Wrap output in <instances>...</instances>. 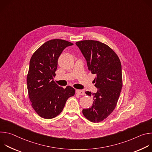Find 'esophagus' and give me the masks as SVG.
<instances>
[{"label": "esophagus", "instance_id": "esophagus-1", "mask_svg": "<svg viewBox=\"0 0 152 152\" xmlns=\"http://www.w3.org/2000/svg\"><path fill=\"white\" fill-rule=\"evenodd\" d=\"M76 93L77 94L80 95V96H83V95H84V94H85L84 91H83V90H76Z\"/></svg>", "mask_w": 152, "mask_h": 152}]
</instances>
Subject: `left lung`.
Segmentation results:
<instances>
[{"label":"left lung","mask_w":152,"mask_h":152,"mask_svg":"<svg viewBox=\"0 0 152 152\" xmlns=\"http://www.w3.org/2000/svg\"><path fill=\"white\" fill-rule=\"evenodd\" d=\"M85 57L88 70L96 74L94 80L97 88L92 106L82 110L86 118L99 123L109 116L117 105L123 86L121 64L117 55L109 46L98 41L83 40L76 42Z\"/></svg>","instance_id":"obj_1"}]
</instances>
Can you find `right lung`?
<instances>
[{"instance_id":"right-lung-1","label":"right lung","mask_w":152,"mask_h":152,"mask_svg":"<svg viewBox=\"0 0 152 152\" xmlns=\"http://www.w3.org/2000/svg\"><path fill=\"white\" fill-rule=\"evenodd\" d=\"M73 43L54 39L40 46L32 55L27 76L29 99L35 111L42 118H53L63 110L67 99L75 90L70 86L66 88L54 81L58 59L63 50Z\"/></svg>"}]
</instances>
